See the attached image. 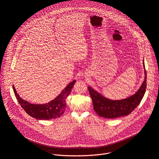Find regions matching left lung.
I'll use <instances>...</instances> for the list:
<instances>
[{"label":"left lung","mask_w":159,"mask_h":159,"mask_svg":"<svg viewBox=\"0 0 159 159\" xmlns=\"http://www.w3.org/2000/svg\"><path fill=\"white\" fill-rule=\"evenodd\" d=\"M145 69V64L143 61ZM145 78L140 89L136 93L121 100L109 99L99 94L92 87L88 86L89 92L92 98L94 109L97 114L106 118H116L129 115L137 107L143 99L147 87V73L145 69Z\"/></svg>","instance_id":"8db88e82"}]
</instances>
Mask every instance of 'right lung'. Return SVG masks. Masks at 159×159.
Listing matches in <instances>:
<instances>
[{
    "instance_id": "1",
    "label": "right lung",
    "mask_w": 159,
    "mask_h": 159,
    "mask_svg": "<svg viewBox=\"0 0 159 159\" xmlns=\"http://www.w3.org/2000/svg\"><path fill=\"white\" fill-rule=\"evenodd\" d=\"M75 80L68 84L61 93L53 100L46 104H34L22 99L17 94L14 85L13 90L19 104L28 114L37 120H52L60 118L66 108V99L70 94Z\"/></svg>"
}]
</instances>
